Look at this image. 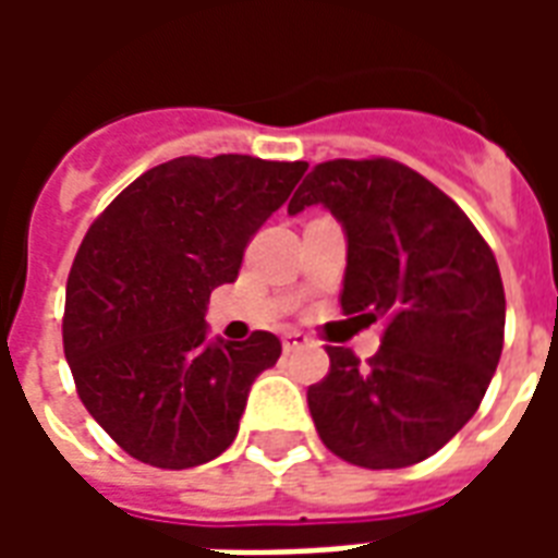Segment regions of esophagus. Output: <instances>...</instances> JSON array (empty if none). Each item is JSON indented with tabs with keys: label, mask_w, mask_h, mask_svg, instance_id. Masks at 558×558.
<instances>
[{
	"label": "esophagus",
	"mask_w": 558,
	"mask_h": 558,
	"mask_svg": "<svg viewBox=\"0 0 558 558\" xmlns=\"http://www.w3.org/2000/svg\"><path fill=\"white\" fill-rule=\"evenodd\" d=\"M304 347H314V338H311V335H304V331H299V328L283 331V350L295 352V350H304Z\"/></svg>",
	"instance_id": "obj_1"
}]
</instances>
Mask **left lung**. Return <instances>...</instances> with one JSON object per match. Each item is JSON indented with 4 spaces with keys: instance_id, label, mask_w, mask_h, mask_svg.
I'll return each instance as SVG.
<instances>
[{
    "instance_id": "left-lung-1",
    "label": "left lung",
    "mask_w": 558,
    "mask_h": 558,
    "mask_svg": "<svg viewBox=\"0 0 558 558\" xmlns=\"http://www.w3.org/2000/svg\"><path fill=\"white\" fill-rule=\"evenodd\" d=\"M307 206L328 208L347 235L343 314L386 326L367 364L328 347L331 371L307 388L316 433L355 466L421 463L475 415L496 374V256L451 196L398 160L316 163L287 211Z\"/></svg>"
}]
</instances>
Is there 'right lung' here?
Here are the masks:
<instances>
[{
	"mask_svg": "<svg viewBox=\"0 0 558 558\" xmlns=\"http://www.w3.org/2000/svg\"><path fill=\"white\" fill-rule=\"evenodd\" d=\"M307 170L251 155L175 158L143 172L89 227L68 275L62 340L83 407L148 466L223 454L280 340H208L206 304Z\"/></svg>",
	"mask_w": 558,
	"mask_h": 558,
	"instance_id": "1",
	"label": "right lung"
}]
</instances>
